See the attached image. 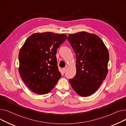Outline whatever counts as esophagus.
Instances as JSON below:
<instances>
[{"mask_svg":"<svg viewBox=\"0 0 126 126\" xmlns=\"http://www.w3.org/2000/svg\"><path fill=\"white\" fill-rule=\"evenodd\" d=\"M62 70H63L64 73H65V72H66V68H63L62 69Z\"/></svg>","mask_w":126,"mask_h":126,"instance_id":"obj_1","label":"esophagus"}]
</instances>
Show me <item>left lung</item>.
Masks as SVG:
<instances>
[{
    "instance_id": "obj_1",
    "label": "left lung",
    "mask_w": 126,
    "mask_h": 126,
    "mask_svg": "<svg viewBox=\"0 0 126 126\" xmlns=\"http://www.w3.org/2000/svg\"><path fill=\"white\" fill-rule=\"evenodd\" d=\"M67 40L76 54L77 69L69 82L79 95L89 96L107 75L108 50L100 37L86 32L70 34Z\"/></svg>"
}]
</instances>
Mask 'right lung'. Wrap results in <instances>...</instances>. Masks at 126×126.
I'll use <instances>...</instances> for the list:
<instances>
[{
  "label": "right lung",
  "instance_id": "obj_1",
  "mask_svg": "<svg viewBox=\"0 0 126 126\" xmlns=\"http://www.w3.org/2000/svg\"><path fill=\"white\" fill-rule=\"evenodd\" d=\"M65 34L35 33L25 41L19 53V74L33 92L48 93L61 77L57 66V49L67 39Z\"/></svg>",
  "mask_w": 126,
  "mask_h": 126
}]
</instances>
